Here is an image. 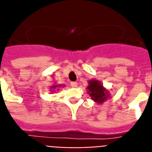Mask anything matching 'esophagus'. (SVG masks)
<instances>
[{"mask_svg": "<svg viewBox=\"0 0 152 152\" xmlns=\"http://www.w3.org/2000/svg\"><path fill=\"white\" fill-rule=\"evenodd\" d=\"M70 86L72 87H73V88H76V87H77L78 83H76V82H71V83H70Z\"/></svg>", "mask_w": 152, "mask_h": 152, "instance_id": "1", "label": "esophagus"}]
</instances>
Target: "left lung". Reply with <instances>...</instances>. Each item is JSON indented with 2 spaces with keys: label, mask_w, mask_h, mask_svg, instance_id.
I'll return each mask as SVG.
<instances>
[{
  "label": "left lung",
  "mask_w": 152,
  "mask_h": 152,
  "mask_svg": "<svg viewBox=\"0 0 152 152\" xmlns=\"http://www.w3.org/2000/svg\"><path fill=\"white\" fill-rule=\"evenodd\" d=\"M87 89L91 99L97 103H102L109 98V91L98 80H89Z\"/></svg>",
  "instance_id": "1"
}]
</instances>
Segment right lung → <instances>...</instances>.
<instances>
[{
	"mask_svg": "<svg viewBox=\"0 0 152 152\" xmlns=\"http://www.w3.org/2000/svg\"><path fill=\"white\" fill-rule=\"evenodd\" d=\"M61 86V85H56V86H53L50 87V89L51 90L54 91V89H57L58 90V88H60V87Z\"/></svg>",
	"mask_w": 152,
	"mask_h": 152,
	"instance_id": "right-lung-1",
	"label": "right lung"
}]
</instances>
